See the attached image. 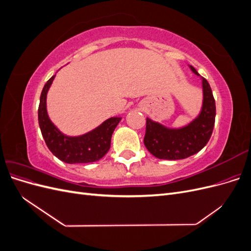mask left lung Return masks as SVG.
I'll return each instance as SVG.
<instances>
[{
	"label": "left lung",
	"instance_id": "1",
	"mask_svg": "<svg viewBox=\"0 0 251 251\" xmlns=\"http://www.w3.org/2000/svg\"><path fill=\"white\" fill-rule=\"evenodd\" d=\"M194 73L198 74L191 66ZM199 75V74H198ZM203 108L199 117L180 130H170L147 119L143 143L156 158L163 160H178L191 157L206 146L214 131L216 102L208 81L202 77Z\"/></svg>",
	"mask_w": 251,
	"mask_h": 251
}]
</instances>
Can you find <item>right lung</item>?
<instances>
[{
    "label": "right lung",
    "mask_w": 251,
    "mask_h": 251,
    "mask_svg": "<svg viewBox=\"0 0 251 251\" xmlns=\"http://www.w3.org/2000/svg\"><path fill=\"white\" fill-rule=\"evenodd\" d=\"M54 76L44 86L39 105V125L51 153L66 163H90L101 159L111 147V137L121 118H110L92 132L79 137H68L50 121L46 110V96Z\"/></svg>",
    "instance_id": "1"
}]
</instances>
